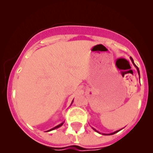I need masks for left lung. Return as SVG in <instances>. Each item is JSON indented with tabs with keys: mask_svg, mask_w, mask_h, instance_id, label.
<instances>
[{
	"mask_svg": "<svg viewBox=\"0 0 153 153\" xmlns=\"http://www.w3.org/2000/svg\"><path fill=\"white\" fill-rule=\"evenodd\" d=\"M130 59H131V61H132V64H133V65L135 66V67H136V69H137V71H138V75H139V78H140V72H139V69H138V67H137V66L135 65V63H134V61H133V59H132V57H130ZM93 129H94V130H95V131H96V132H98V131H97V130H95V129H94V128H93ZM118 131H119V130H118V131H115V132H112V133H110V134H109V135H113V134H115V133H116V132H118ZM103 135H106V134H103Z\"/></svg>",
	"mask_w": 153,
	"mask_h": 153,
	"instance_id": "1",
	"label": "left lung"
}]
</instances>
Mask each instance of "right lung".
<instances>
[{"instance_id":"obj_1","label":"right lung","mask_w":153,"mask_h":153,"mask_svg":"<svg viewBox=\"0 0 153 153\" xmlns=\"http://www.w3.org/2000/svg\"><path fill=\"white\" fill-rule=\"evenodd\" d=\"M63 124H64V122L63 123H61V124H59V125H58V126H55V127L54 128H52V129H49V130H48V131H51V130H53V129H57V128H58V127H60V126H61L63 125Z\"/></svg>"}]
</instances>
